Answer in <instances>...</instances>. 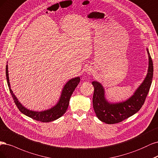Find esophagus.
I'll list each match as a JSON object with an SVG mask.
<instances>
[{
  "instance_id": "34e87169",
  "label": "esophagus",
  "mask_w": 158,
  "mask_h": 158,
  "mask_svg": "<svg viewBox=\"0 0 158 158\" xmlns=\"http://www.w3.org/2000/svg\"><path fill=\"white\" fill-rule=\"evenodd\" d=\"M93 72V70L92 69H89V71H88V73H92Z\"/></svg>"
}]
</instances>
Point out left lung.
Wrapping results in <instances>:
<instances>
[{
    "label": "left lung",
    "mask_w": 158,
    "mask_h": 158,
    "mask_svg": "<svg viewBox=\"0 0 158 158\" xmlns=\"http://www.w3.org/2000/svg\"><path fill=\"white\" fill-rule=\"evenodd\" d=\"M149 58V66L148 73L139 87L134 94L127 100L117 104H111L104 96V89L102 85L93 81L94 92L93 98V108L97 118L108 124H115L121 122L139 111L144 104L148 93L153 78V62L147 49Z\"/></svg>",
    "instance_id": "1"
}]
</instances>
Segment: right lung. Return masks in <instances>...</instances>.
<instances>
[{
  "instance_id": "right-lung-1",
  "label": "right lung",
  "mask_w": 158,
  "mask_h": 158,
  "mask_svg": "<svg viewBox=\"0 0 158 158\" xmlns=\"http://www.w3.org/2000/svg\"><path fill=\"white\" fill-rule=\"evenodd\" d=\"M6 75L10 92V94L12 96L14 103L16 104L19 110L21 111L22 114L29 117V118H31L35 120L44 122V123L50 122L57 119L65 114L66 110H67L68 108L71 96L72 95L75 89L77 87V86L79 85L80 82V78L79 77L69 80L64 86L62 94H61L60 96V100L56 105L54 106L51 109L48 110H45L43 111H34L25 108V107L22 106V104H20L17 98L14 94L12 90H11L10 85L9 82L8 65H6Z\"/></svg>"
}]
</instances>
